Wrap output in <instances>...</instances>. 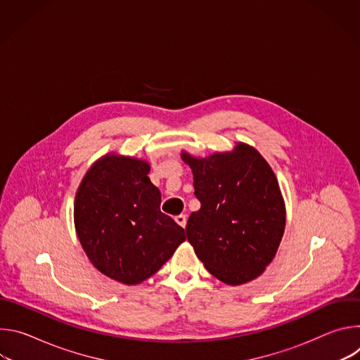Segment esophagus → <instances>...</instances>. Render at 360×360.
I'll return each mask as SVG.
<instances>
[{
    "mask_svg": "<svg viewBox=\"0 0 360 360\" xmlns=\"http://www.w3.org/2000/svg\"><path fill=\"white\" fill-rule=\"evenodd\" d=\"M175 221L179 226H182V228L186 226V215H182V214L178 215V217H175Z\"/></svg>",
    "mask_w": 360,
    "mask_h": 360,
    "instance_id": "34e87169",
    "label": "esophagus"
}]
</instances>
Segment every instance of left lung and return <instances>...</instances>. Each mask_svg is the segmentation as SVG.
Listing matches in <instances>:
<instances>
[{
  "mask_svg": "<svg viewBox=\"0 0 360 360\" xmlns=\"http://www.w3.org/2000/svg\"><path fill=\"white\" fill-rule=\"evenodd\" d=\"M193 174L200 210L186 222L200 262L228 285L264 274L283 236L286 212L276 176L255 148L239 142L232 152L195 158L181 153Z\"/></svg>",
  "mask_w": 360,
  "mask_h": 360,
  "instance_id": "left-lung-1",
  "label": "left lung"
}]
</instances>
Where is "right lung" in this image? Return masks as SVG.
Returning a JSON list of instances; mask_svg holds the SVG:
<instances>
[{
	"label": "right lung",
	"mask_w": 360,
	"mask_h": 360,
	"mask_svg": "<svg viewBox=\"0 0 360 360\" xmlns=\"http://www.w3.org/2000/svg\"><path fill=\"white\" fill-rule=\"evenodd\" d=\"M149 169L145 161L110 153L89 168L75 195V229L91 264L125 285L158 272L186 239L161 212Z\"/></svg>",
	"instance_id": "add662e5"
}]
</instances>
